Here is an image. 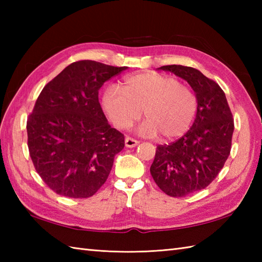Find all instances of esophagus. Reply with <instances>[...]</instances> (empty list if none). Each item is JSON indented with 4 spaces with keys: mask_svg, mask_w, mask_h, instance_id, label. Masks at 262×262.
<instances>
[{
    "mask_svg": "<svg viewBox=\"0 0 262 262\" xmlns=\"http://www.w3.org/2000/svg\"><path fill=\"white\" fill-rule=\"evenodd\" d=\"M138 143H140V142L135 140V138H133V137H126L125 138V145L127 147H135L136 145H138Z\"/></svg>",
    "mask_w": 262,
    "mask_h": 262,
    "instance_id": "esophagus-1",
    "label": "esophagus"
}]
</instances>
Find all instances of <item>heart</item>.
Returning a JSON list of instances; mask_svg holds the SVG:
<instances>
[{
  "mask_svg": "<svg viewBox=\"0 0 262 262\" xmlns=\"http://www.w3.org/2000/svg\"><path fill=\"white\" fill-rule=\"evenodd\" d=\"M102 105L111 122L126 129L141 118L144 110L146 121L142 132L161 134L166 140L182 136L190 128L198 108V99L190 86L181 84L177 77L146 72L128 76L120 90H105Z\"/></svg>",
  "mask_w": 262,
  "mask_h": 262,
  "instance_id": "heart-1",
  "label": "heart"
}]
</instances>
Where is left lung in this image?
<instances>
[{
    "instance_id": "8db88e82",
    "label": "left lung",
    "mask_w": 262,
    "mask_h": 262,
    "mask_svg": "<svg viewBox=\"0 0 262 262\" xmlns=\"http://www.w3.org/2000/svg\"><path fill=\"white\" fill-rule=\"evenodd\" d=\"M186 80L196 92V119L185 135L158 145L151 174L170 197H185L208 187L229 158L234 119L224 91L196 69L182 65L159 68Z\"/></svg>"
}]
</instances>
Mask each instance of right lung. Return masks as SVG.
I'll use <instances>...</instances> for the list:
<instances>
[{"mask_svg": "<svg viewBox=\"0 0 262 262\" xmlns=\"http://www.w3.org/2000/svg\"><path fill=\"white\" fill-rule=\"evenodd\" d=\"M126 66L79 60L65 68L39 94L27 119L28 148L47 187L68 198L96 193L125 146L99 102V89Z\"/></svg>", "mask_w": 262, "mask_h": 262, "instance_id": "right-lung-1", "label": "right lung"}]
</instances>
